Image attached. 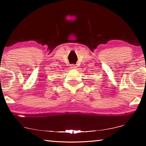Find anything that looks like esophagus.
Masks as SVG:
<instances>
[{
	"mask_svg": "<svg viewBox=\"0 0 146 146\" xmlns=\"http://www.w3.org/2000/svg\"><path fill=\"white\" fill-rule=\"evenodd\" d=\"M70 68L71 69V70H75V69L76 68V66L75 65H74V64H71V65L70 66Z\"/></svg>",
	"mask_w": 146,
	"mask_h": 146,
	"instance_id": "obj_1",
	"label": "esophagus"
}]
</instances>
